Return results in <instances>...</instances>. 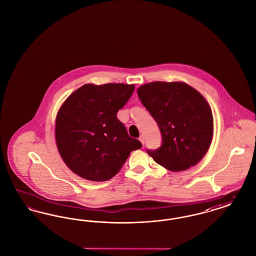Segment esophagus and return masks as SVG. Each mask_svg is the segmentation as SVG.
<instances>
[{
	"label": "esophagus",
	"instance_id": "1",
	"mask_svg": "<svg viewBox=\"0 0 256 256\" xmlns=\"http://www.w3.org/2000/svg\"><path fill=\"white\" fill-rule=\"evenodd\" d=\"M139 140H140V142H141L142 144H144V143H145V136H144V135H140Z\"/></svg>",
	"mask_w": 256,
	"mask_h": 256
}]
</instances>
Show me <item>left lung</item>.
Wrapping results in <instances>:
<instances>
[{
	"mask_svg": "<svg viewBox=\"0 0 256 256\" xmlns=\"http://www.w3.org/2000/svg\"><path fill=\"white\" fill-rule=\"evenodd\" d=\"M137 95L158 124L162 143L148 156L167 170L195 166L213 137L212 111L202 95L184 82H156L140 86Z\"/></svg>",
	"mask_w": 256,
	"mask_h": 256,
	"instance_id": "left-lung-1",
	"label": "left lung"
}]
</instances>
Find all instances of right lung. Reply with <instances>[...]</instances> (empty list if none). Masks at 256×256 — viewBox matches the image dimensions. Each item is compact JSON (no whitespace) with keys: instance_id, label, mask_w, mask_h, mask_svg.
Returning a JSON list of instances; mask_svg holds the SVG:
<instances>
[{"instance_id":"right-lung-1","label":"right lung","mask_w":256,"mask_h":256,"mask_svg":"<svg viewBox=\"0 0 256 256\" xmlns=\"http://www.w3.org/2000/svg\"><path fill=\"white\" fill-rule=\"evenodd\" d=\"M134 88L87 84L63 102L56 120V141L63 161L74 174L92 182L108 180L130 152L142 146L117 118Z\"/></svg>"}]
</instances>
